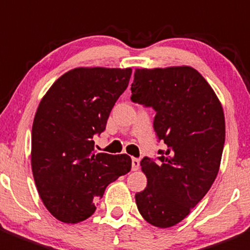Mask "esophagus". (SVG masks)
<instances>
[{
  "instance_id": "esophagus-1",
  "label": "esophagus",
  "mask_w": 250,
  "mask_h": 250,
  "mask_svg": "<svg viewBox=\"0 0 250 250\" xmlns=\"http://www.w3.org/2000/svg\"><path fill=\"white\" fill-rule=\"evenodd\" d=\"M139 166H140L139 159H135V157H133L132 159V169L133 171H137V169H139Z\"/></svg>"
}]
</instances>
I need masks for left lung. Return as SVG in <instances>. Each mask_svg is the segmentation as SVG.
<instances>
[{"label": "left lung", "mask_w": 250, "mask_h": 250, "mask_svg": "<svg viewBox=\"0 0 250 250\" xmlns=\"http://www.w3.org/2000/svg\"><path fill=\"white\" fill-rule=\"evenodd\" d=\"M130 100L156 112L154 130L165 150L140 162L146 188L135 194L142 216L174 226L205 197L219 172L225 116L216 94L188 66L135 69Z\"/></svg>", "instance_id": "8db88e82"}]
</instances>
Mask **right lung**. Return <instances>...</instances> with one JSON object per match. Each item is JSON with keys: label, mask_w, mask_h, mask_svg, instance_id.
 I'll return each instance as SVG.
<instances>
[{"label": "right lung", "mask_w": 250, "mask_h": 250, "mask_svg": "<svg viewBox=\"0 0 250 250\" xmlns=\"http://www.w3.org/2000/svg\"><path fill=\"white\" fill-rule=\"evenodd\" d=\"M132 69L76 68L52 84L31 130V169L46 209L77 224L96 210L106 187L132 168L128 155L95 152L94 137L129 83Z\"/></svg>", "instance_id": "add662e5"}]
</instances>
